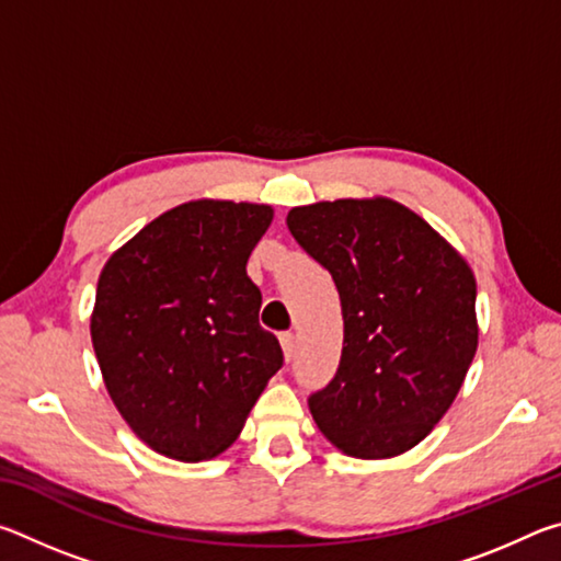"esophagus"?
I'll return each instance as SVG.
<instances>
[{"mask_svg":"<svg viewBox=\"0 0 561 561\" xmlns=\"http://www.w3.org/2000/svg\"><path fill=\"white\" fill-rule=\"evenodd\" d=\"M279 344H282V351H284V358L291 360L294 348H297V344H294L291 331H284V334H279Z\"/></svg>","mask_w":561,"mask_h":561,"instance_id":"obj_1","label":"esophagus"}]
</instances>
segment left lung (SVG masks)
Wrapping results in <instances>:
<instances>
[{"instance_id": "8db88e82", "label": "left lung", "mask_w": 561, "mask_h": 561, "mask_svg": "<svg viewBox=\"0 0 561 561\" xmlns=\"http://www.w3.org/2000/svg\"><path fill=\"white\" fill-rule=\"evenodd\" d=\"M287 227L341 299L336 376L309 396L319 431L360 460L411 450L453 405L478 351L472 270L388 197L291 207Z\"/></svg>"}]
</instances>
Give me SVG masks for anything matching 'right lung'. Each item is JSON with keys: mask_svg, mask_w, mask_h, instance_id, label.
<instances>
[{"mask_svg": "<svg viewBox=\"0 0 561 561\" xmlns=\"http://www.w3.org/2000/svg\"><path fill=\"white\" fill-rule=\"evenodd\" d=\"M272 217L270 205L190 201L101 272L91 341L103 383L130 431L165 458L201 462L230 448L284 364L247 277Z\"/></svg>", "mask_w": 561, "mask_h": 561, "instance_id": "right-lung-1", "label": "right lung"}]
</instances>
